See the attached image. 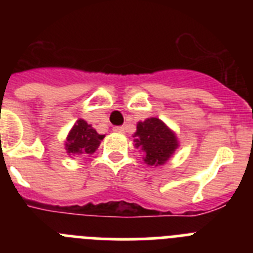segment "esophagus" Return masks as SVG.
Segmentation results:
<instances>
[{"instance_id": "obj_1", "label": "esophagus", "mask_w": 253, "mask_h": 253, "mask_svg": "<svg viewBox=\"0 0 253 253\" xmlns=\"http://www.w3.org/2000/svg\"><path fill=\"white\" fill-rule=\"evenodd\" d=\"M114 131H115V133L123 134L125 133V128L124 126H114Z\"/></svg>"}]
</instances>
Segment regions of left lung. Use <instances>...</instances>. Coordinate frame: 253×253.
I'll return each instance as SVG.
<instances>
[{"label": "left lung", "instance_id": "1", "mask_svg": "<svg viewBox=\"0 0 253 253\" xmlns=\"http://www.w3.org/2000/svg\"><path fill=\"white\" fill-rule=\"evenodd\" d=\"M134 147L144 152L148 166H161L169 160L178 147L176 134L158 118H148L137 124Z\"/></svg>", "mask_w": 253, "mask_h": 253}]
</instances>
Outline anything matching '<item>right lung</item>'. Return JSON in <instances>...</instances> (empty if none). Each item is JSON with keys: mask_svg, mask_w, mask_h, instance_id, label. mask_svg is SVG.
I'll list each match as a JSON object with an SVG mask.
<instances>
[{"mask_svg": "<svg viewBox=\"0 0 253 253\" xmlns=\"http://www.w3.org/2000/svg\"><path fill=\"white\" fill-rule=\"evenodd\" d=\"M105 135L99 134L92 125L87 124L84 119H78L68 133L66 151L68 154H92L99 148Z\"/></svg>", "mask_w": 253, "mask_h": 253, "instance_id": "add662e5", "label": "right lung"}]
</instances>
